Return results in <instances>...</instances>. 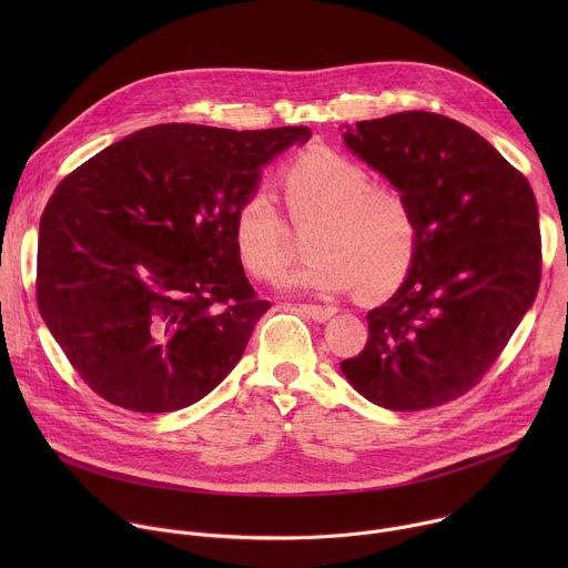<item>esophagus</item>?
I'll use <instances>...</instances> for the list:
<instances>
[{
    "instance_id": "34e87169",
    "label": "esophagus",
    "mask_w": 568,
    "mask_h": 568,
    "mask_svg": "<svg viewBox=\"0 0 568 568\" xmlns=\"http://www.w3.org/2000/svg\"><path fill=\"white\" fill-rule=\"evenodd\" d=\"M298 310L305 312L310 318H314V321H318V323L328 321L331 316L337 314V307H333V305H314V303H301Z\"/></svg>"
}]
</instances>
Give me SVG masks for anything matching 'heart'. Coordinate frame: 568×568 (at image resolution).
Listing matches in <instances>:
<instances>
[{
	"mask_svg": "<svg viewBox=\"0 0 568 568\" xmlns=\"http://www.w3.org/2000/svg\"><path fill=\"white\" fill-rule=\"evenodd\" d=\"M285 209L296 226H310L312 258L285 278V287L366 296L393 292L409 276L420 245L412 202L399 191L375 186L353 156L312 145L281 175ZM233 250L254 278L276 281L294 258L292 233L272 197L256 191L240 202L231 224Z\"/></svg>",
	"mask_w": 568,
	"mask_h": 568,
	"instance_id": "1",
	"label": "heart"
}]
</instances>
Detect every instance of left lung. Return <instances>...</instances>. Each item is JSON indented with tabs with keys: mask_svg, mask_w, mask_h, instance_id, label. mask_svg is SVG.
Instances as JSON below:
<instances>
[{
	"mask_svg": "<svg viewBox=\"0 0 568 568\" xmlns=\"http://www.w3.org/2000/svg\"><path fill=\"white\" fill-rule=\"evenodd\" d=\"M344 141L412 202L420 245L399 290L368 312V342L342 373L377 407H438L480 382L537 296L532 189L493 143L443 114L359 121Z\"/></svg>",
	"mask_w": 568,
	"mask_h": 568,
	"instance_id": "1",
	"label": "left lung"
}]
</instances>
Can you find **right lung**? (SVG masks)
I'll list each match as a JSON object with an SVG mask.
<instances>
[{"mask_svg": "<svg viewBox=\"0 0 568 568\" xmlns=\"http://www.w3.org/2000/svg\"><path fill=\"white\" fill-rule=\"evenodd\" d=\"M307 139L303 125H152L58 184L40 220L38 307L94 393L169 414L233 371L270 310L235 256L233 213Z\"/></svg>", "mask_w": 568, "mask_h": 568, "instance_id": "1", "label": "right lung"}]
</instances>
